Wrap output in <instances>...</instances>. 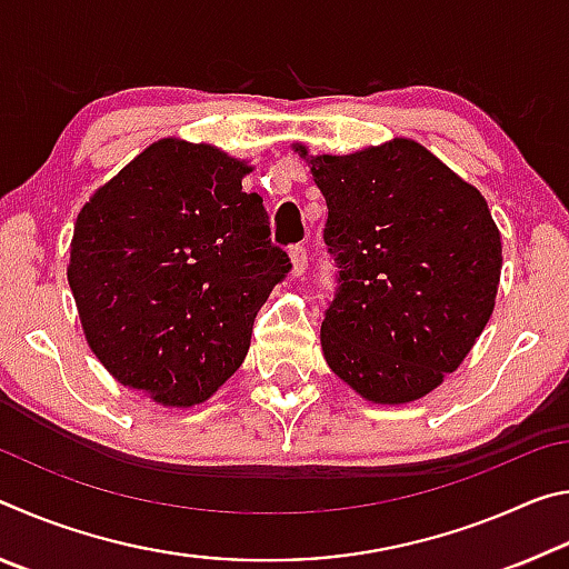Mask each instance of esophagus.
I'll return each instance as SVG.
<instances>
[{"label": "esophagus", "instance_id": "esophagus-1", "mask_svg": "<svg viewBox=\"0 0 569 569\" xmlns=\"http://www.w3.org/2000/svg\"><path fill=\"white\" fill-rule=\"evenodd\" d=\"M291 273L298 278V276H303L306 273V268H308V253H306V246H293L291 248Z\"/></svg>", "mask_w": 569, "mask_h": 569}]
</instances>
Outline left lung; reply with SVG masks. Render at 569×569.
Here are the masks:
<instances>
[{"label":"left lung","instance_id":"8db88e82","mask_svg":"<svg viewBox=\"0 0 569 569\" xmlns=\"http://www.w3.org/2000/svg\"><path fill=\"white\" fill-rule=\"evenodd\" d=\"M311 176L336 266L326 361L363 399H419L492 316L502 243L487 200L413 140L311 158Z\"/></svg>","mask_w":569,"mask_h":569}]
</instances>
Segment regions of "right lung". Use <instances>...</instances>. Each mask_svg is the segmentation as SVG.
<instances>
[{
    "label": "right lung",
    "mask_w": 569,
    "mask_h": 569,
    "mask_svg": "<svg viewBox=\"0 0 569 569\" xmlns=\"http://www.w3.org/2000/svg\"><path fill=\"white\" fill-rule=\"evenodd\" d=\"M243 162L160 140L80 210L70 288L114 379L168 407L206 401L243 363L256 313L291 271Z\"/></svg>",
    "instance_id": "right-lung-1"
}]
</instances>
